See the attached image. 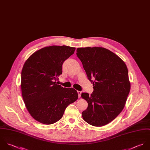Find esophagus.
I'll return each mask as SVG.
<instances>
[{"label": "esophagus", "instance_id": "1", "mask_svg": "<svg viewBox=\"0 0 150 150\" xmlns=\"http://www.w3.org/2000/svg\"><path fill=\"white\" fill-rule=\"evenodd\" d=\"M77 92H78V97L80 98V97H81V91H78Z\"/></svg>", "mask_w": 150, "mask_h": 150}]
</instances>
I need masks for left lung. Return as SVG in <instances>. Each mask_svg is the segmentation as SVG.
Masks as SVG:
<instances>
[{"instance_id":"left-lung-1","label":"left lung","mask_w":150,"mask_h":150,"mask_svg":"<svg viewBox=\"0 0 150 150\" xmlns=\"http://www.w3.org/2000/svg\"><path fill=\"white\" fill-rule=\"evenodd\" d=\"M76 55L94 86L92 94H81L88 103L82 117L91 125L104 126L125 107L130 89L127 67L117 55L103 47L78 48Z\"/></svg>"}]
</instances>
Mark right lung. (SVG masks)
Listing matches in <instances>:
<instances>
[{
    "mask_svg": "<svg viewBox=\"0 0 150 150\" xmlns=\"http://www.w3.org/2000/svg\"><path fill=\"white\" fill-rule=\"evenodd\" d=\"M75 48L67 46H52L33 53L21 71V88L26 108L37 121L53 124L62 118L78 94L74 88H65L56 81L62 74L65 60L74 53Z\"/></svg>",
    "mask_w": 150,
    "mask_h": 150,
    "instance_id": "right-lung-1",
    "label": "right lung"
}]
</instances>
